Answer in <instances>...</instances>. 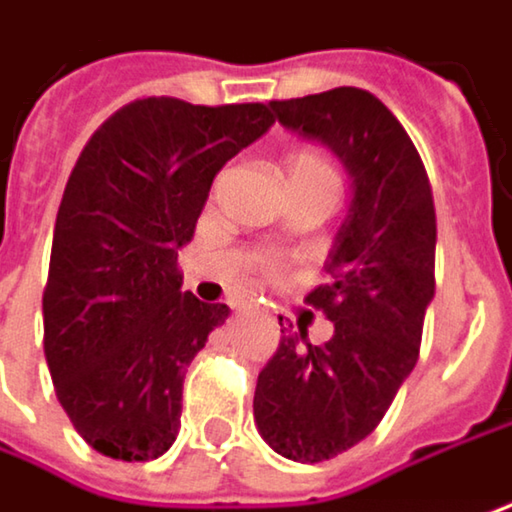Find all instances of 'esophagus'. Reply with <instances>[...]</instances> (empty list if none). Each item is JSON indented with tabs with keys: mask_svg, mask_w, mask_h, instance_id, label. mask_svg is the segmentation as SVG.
<instances>
[{
	"mask_svg": "<svg viewBox=\"0 0 512 512\" xmlns=\"http://www.w3.org/2000/svg\"><path fill=\"white\" fill-rule=\"evenodd\" d=\"M231 304H234V307H243V302H231Z\"/></svg>",
	"mask_w": 512,
	"mask_h": 512,
	"instance_id": "obj_1",
	"label": "esophagus"
}]
</instances>
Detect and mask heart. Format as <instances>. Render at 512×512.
Masks as SVG:
<instances>
[{
    "label": "heart",
    "instance_id": "b5f03b06",
    "mask_svg": "<svg viewBox=\"0 0 512 512\" xmlns=\"http://www.w3.org/2000/svg\"><path fill=\"white\" fill-rule=\"evenodd\" d=\"M290 172H334V169H331V163L325 161L322 155H316V152H296L290 158ZM257 266H260V272L266 278H278L284 272L287 260L281 255H263L257 260Z\"/></svg>",
    "mask_w": 512,
    "mask_h": 512
}]
</instances>
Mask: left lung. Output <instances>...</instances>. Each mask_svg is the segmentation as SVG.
I'll return each mask as SVG.
<instances>
[{
    "label": "left lung",
    "instance_id": "1",
    "mask_svg": "<svg viewBox=\"0 0 512 512\" xmlns=\"http://www.w3.org/2000/svg\"><path fill=\"white\" fill-rule=\"evenodd\" d=\"M278 122L325 143L349 169L354 199L328 284L304 302L334 322V337L284 334L255 390L260 437L299 463L331 460L366 440L413 372L434 299L437 213L413 140L393 111L360 87L269 102Z\"/></svg>",
    "mask_w": 512,
    "mask_h": 512
}]
</instances>
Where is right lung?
I'll list each match as a JSON object with an SVG mask.
<instances>
[{
	"mask_svg": "<svg viewBox=\"0 0 512 512\" xmlns=\"http://www.w3.org/2000/svg\"><path fill=\"white\" fill-rule=\"evenodd\" d=\"M275 122L272 105L134 99L72 166L43 290V349L72 428L99 454L158 460L181 428L190 360L228 304L181 293L216 172Z\"/></svg>",
	"mask_w": 512,
	"mask_h": 512,
	"instance_id": "right-lung-1",
	"label": "right lung"
}]
</instances>
